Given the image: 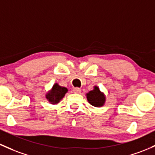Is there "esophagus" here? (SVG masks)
Listing matches in <instances>:
<instances>
[{"instance_id": "esophagus-1", "label": "esophagus", "mask_w": 155, "mask_h": 155, "mask_svg": "<svg viewBox=\"0 0 155 155\" xmlns=\"http://www.w3.org/2000/svg\"><path fill=\"white\" fill-rule=\"evenodd\" d=\"M73 91H74V93H79L81 92V88H79V87H74V89H73Z\"/></svg>"}]
</instances>
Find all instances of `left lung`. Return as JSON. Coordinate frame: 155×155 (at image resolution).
Here are the masks:
<instances>
[{
  "instance_id": "left-lung-1",
  "label": "left lung",
  "mask_w": 155,
  "mask_h": 155,
  "mask_svg": "<svg viewBox=\"0 0 155 155\" xmlns=\"http://www.w3.org/2000/svg\"><path fill=\"white\" fill-rule=\"evenodd\" d=\"M87 98L89 103L94 107H101L105 102L104 95L96 86L87 94Z\"/></svg>"
}]
</instances>
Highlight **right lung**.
I'll use <instances>...</instances> for the list:
<instances>
[{
	"label": "right lung",
	"mask_w": 155,
	"mask_h": 155,
	"mask_svg": "<svg viewBox=\"0 0 155 155\" xmlns=\"http://www.w3.org/2000/svg\"><path fill=\"white\" fill-rule=\"evenodd\" d=\"M67 92V88L59 86L57 84H55L53 86L51 91L46 95V98L49 101V102L51 104H57L63 98Z\"/></svg>",
	"instance_id": "add662e5"
}]
</instances>
